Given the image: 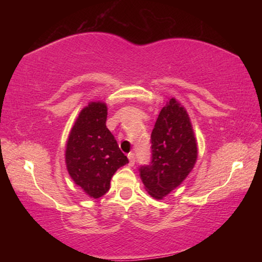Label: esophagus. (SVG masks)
Segmentation results:
<instances>
[{"instance_id":"obj_1","label":"esophagus","mask_w":262,"mask_h":262,"mask_svg":"<svg viewBox=\"0 0 262 262\" xmlns=\"http://www.w3.org/2000/svg\"><path fill=\"white\" fill-rule=\"evenodd\" d=\"M128 159H129V165L133 166L135 164V155L134 152H129L128 154Z\"/></svg>"}]
</instances>
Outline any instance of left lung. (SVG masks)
Here are the masks:
<instances>
[{
	"instance_id": "obj_1",
	"label": "left lung",
	"mask_w": 262,
	"mask_h": 262,
	"mask_svg": "<svg viewBox=\"0 0 262 262\" xmlns=\"http://www.w3.org/2000/svg\"><path fill=\"white\" fill-rule=\"evenodd\" d=\"M150 141L151 161L140 166V177L152 198L163 199L183 183L198 157L188 114L174 98L162 108Z\"/></svg>"
}]
</instances>
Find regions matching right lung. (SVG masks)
Here are the masks:
<instances>
[{"instance_id": "1", "label": "right lung", "mask_w": 262, "mask_h": 262, "mask_svg": "<svg viewBox=\"0 0 262 262\" xmlns=\"http://www.w3.org/2000/svg\"><path fill=\"white\" fill-rule=\"evenodd\" d=\"M107 107L90 103L82 110L69 134L66 163L75 184L98 199L110 189L114 172L128 163L117 140L106 127Z\"/></svg>"}]
</instances>
